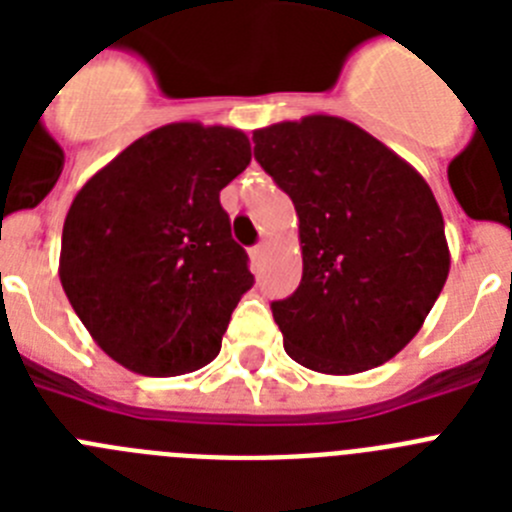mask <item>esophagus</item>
<instances>
[{
    "label": "esophagus",
    "instance_id": "1",
    "mask_svg": "<svg viewBox=\"0 0 512 512\" xmlns=\"http://www.w3.org/2000/svg\"><path fill=\"white\" fill-rule=\"evenodd\" d=\"M248 256H251V264L253 266H259L261 261H264V256H266V246H264V243H259V246H253L251 251H248Z\"/></svg>",
    "mask_w": 512,
    "mask_h": 512
}]
</instances>
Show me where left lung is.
Listing matches in <instances>:
<instances>
[{
  "label": "left lung",
  "mask_w": 512,
  "mask_h": 512,
  "mask_svg": "<svg viewBox=\"0 0 512 512\" xmlns=\"http://www.w3.org/2000/svg\"><path fill=\"white\" fill-rule=\"evenodd\" d=\"M253 153L295 202L302 282L271 302L287 351L320 374L390 361L425 323L449 277L443 215L423 176L354 122L284 120Z\"/></svg>",
  "instance_id": "left-lung-1"
}]
</instances>
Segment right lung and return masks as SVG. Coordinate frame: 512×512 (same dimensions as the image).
<instances>
[{
  "label": "right lung",
  "instance_id": "obj_1",
  "mask_svg": "<svg viewBox=\"0 0 512 512\" xmlns=\"http://www.w3.org/2000/svg\"><path fill=\"white\" fill-rule=\"evenodd\" d=\"M248 164L243 130L171 122L76 192L58 277L94 343L130 372L176 377L220 354L253 284L220 189Z\"/></svg>",
  "mask_w": 512,
  "mask_h": 512
}]
</instances>
